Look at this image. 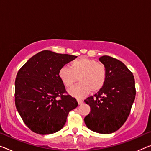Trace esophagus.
<instances>
[{
  "instance_id": "esophagus-1",
  "label": "esophagus",
  "mask_w": 151,
  "mask_h": 151,
  "mask_svg": "<svg viewBox=\"0 0 151 151\" xmlns=\"http://www.w3.org/2000/svg\"><path fill=\"white\" fill-rule=\"evenodd\" d=\"M77 101H78V105H82V104L83 103V101H81V100H77Z\"/></svg>"
}]
</instances>
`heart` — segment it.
Segmentation results:
<instances>
[{
	"label": "heart",
	"mask_w": 151,
	"mask_h": 151,
	"mask_svg": "<svg viewBox=\"0 0 151 151\" xmlns=\"http://www.w3.org/2000/svg\"><path fill=\"white\" fill-rule=\"evenodd\" d=\"M59 77L65 86L69 88L78 81L80 83L68 90L69 94L82 99L90 93L101 91L106 80V69L95 60L80 58L73 61L70 68L64 66L59 69Z\"/></svg>",
	"instance_id": "1"
}]
</instances>
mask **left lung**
I'll return each mask as SVG.
<instances>
[{"label":"left lung","instance_id":"left-lung-1","mask_svg":"<svg viewBox=\"0 0 151 151\" xmlns=\"http://www.w3.org/2000/svg\"><path fill=\"white\" fill-rule=\"evenodd\" d=\"M99 61L106 69V82L101 91L84 100L90 107L84 122L90 130L108 134L119 129L127 119L136 96L135 81L122 61L106 55Z\"/></svg>","mask_w":151,"mask_h":151}]
</instances>
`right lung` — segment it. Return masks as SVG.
Listing matches in <instances>:
<instances>
[{"label": "right lung", "mask_w": 151, "mask_h": 151, "mask_svg": "<svg viewBox=\"0 0 151 151\" xmlns=\"http://www.w3.org/2000/svg\"><path fill=\"white\" fill-rule=\"evenodd\" d=\"M77 56L42 50L22 66L15 82V102L25 124L36 134H50L61 129L68 113L78 106L65 86L59 71ZM60 96L61 99H57Z\"/></svg>", "instance_id": "right-lung-1"}]
</instances>
